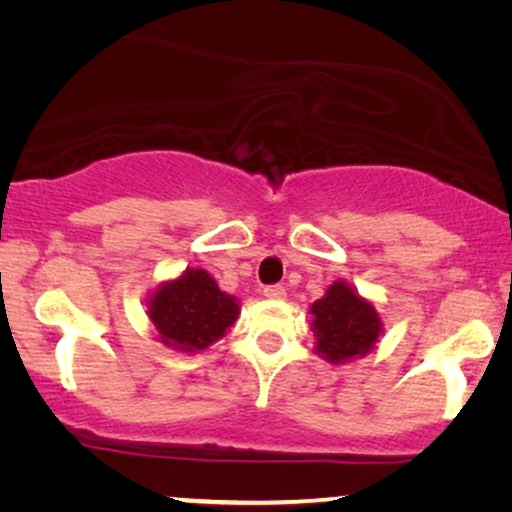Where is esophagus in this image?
Listing matches in <instances>:
<instances>
[{"label":"esophagus","instance_id":"34e87169","mask_svg":"<svg viewBox=\"0 0 512 512\" xmlns=\"http://www.w3.org/2000/svg\"><path fill=\"white\" fill-rule=\"evenodd\" d=\"M263 296L270 300H282V298H286V289L282 284H270L263 289Z\"/></svg>","mask_w":512,"mask_h":512}]
</instances>
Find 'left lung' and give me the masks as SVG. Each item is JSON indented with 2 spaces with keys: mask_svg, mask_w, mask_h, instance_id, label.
I'll return each instance as SVG.
<instances>
[{
  "mask_svg": "<svg viewBox=\"0 0 512 512\" xmlns=\"http://www.w3.org/2000/svg\"><path fill=\"white\" fill-rule=\"evenodd\" d=\"M310 312L317 354L331 363L366 356L382 333V319L375 305L342 279L328 286L324 298L314 300Z\"/></svg>",
  "mask_w": 512,
  "mask_h": 512,
  "instance_id": "left-lung-1",
  "label": "left lung"
}]
</instances>
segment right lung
<instances>
[{"instance_id": "obj_1", "label": "right lung", "mask_w": 512, "mask_h": 512, "mask_svg": "<svg viewBox=\"0 0 512 512\" xmlns=\"http://www.w3.org/2000/svg\"><path fill=\"white\" fill-rule=\"evenodd\" d=\"M146 307L160 342L179 352L207 349L226 335L240 314V303L202 268H188L172 282L160 284Z\"/></svg>"}]
</instances>
